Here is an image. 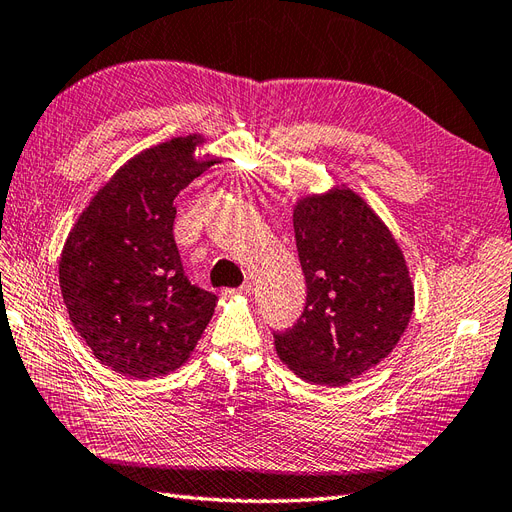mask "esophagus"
Segmentation results:
<instances>
[{
	"mask_svg": "<svg viewBox=\"0 0 512 512\" xmlns=\"http://www.w3.org/2000/svg\"><path fill=\"white\" fill-rule=\"evenodd\" d=\"M251 292H253L251 283H244L242 287H238V290H222L225 296H251Z\"/></svg>",
	"mask_w": 512,
	"mask_h": 512,
	"instance_id": "obj_1",
	"label": "esophagus"
}]
</instances>
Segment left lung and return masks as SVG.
Wrapping results in <instances>:
<instances>
[{
	"label": "left lung",
	"mask_w": 512,
	"mask_h": 512,
	"mask_svg": "<svg viewBox=\"0 0 512 512\" xmlns=\"http://www.w3.org/2000/svg\"><path fill=\"white\" fill-rule=\"evenodd\" d=\"M294 233L307 305L274 348L303 381L342 387L389 357L409 326V266L383 218L346 183L300 196Z\"/></svg>",
	"instance_id": "8db88e82"
}]
</instances>
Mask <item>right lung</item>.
Masks as SVG:
<instances>
[{
	"label": "right lung",
	"mask_w": 512,
	"mask_h": 512,
	"mask_svg": "<svg viewBox=\"0 0 512 512\" xmlns=\"http://www.w3.org/2000/svg\"><path fill=\"white\" fill-rule=\"evenodd\" d=\"M205 136L170 138L116 170L64 240L58 279L75 331L99 363L147 381L181 368L218 298L188 281L173 238L175 196L222 157Z\"/></svg>",
	"instance_id": "add662e5"
}]
</instances>
